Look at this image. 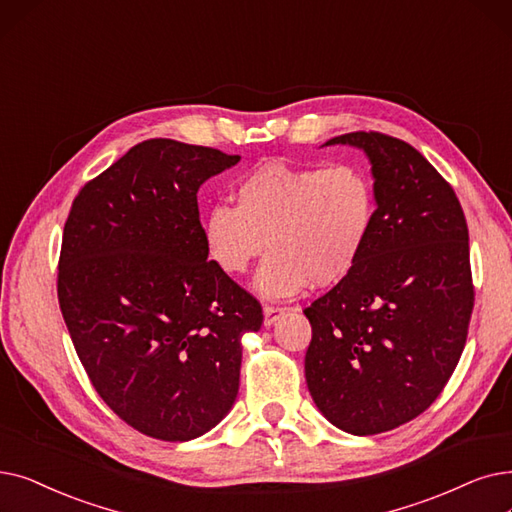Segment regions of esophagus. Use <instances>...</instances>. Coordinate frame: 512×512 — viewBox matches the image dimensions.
I'll return each mask as SVG.
<instances>
[{"mask_svg": "<svg viewBox=\"0 0 512 512\" xmlns=\"http://www.w3.org/2000/svg\"><path fill=\"white\" fill-rule=\"evenodd\" d=\"M282 316H284V307H280V305H265L263 307V324L265 326L276 324Z\"/></svg>", "mask_w": 512, "mask_h": 512, "instance_id": "34e87169", "label": "esophagus"}]
</instances>
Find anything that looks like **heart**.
Here are the masks:
<instances>
[{
    "label": "heart",
    "instance_id": "b5f03b06",
    "mask_svg": "<svg viewBox=\"0 0 512 512\" xmlns=\"http://www.w3.org/2000/svg\"><path fill=\"white\" fill-rule=\"evenodd\" d=\"M234 203L213 205L203 244L219 272L240 276L272 251L255 276L265 299H288L316 282L332 286L358 268L376 224L372 177L360 165L263 163L234 184Z\"/></svg>",
    "mask_w": 512,
    "mask_h": 512
}]
</instances>
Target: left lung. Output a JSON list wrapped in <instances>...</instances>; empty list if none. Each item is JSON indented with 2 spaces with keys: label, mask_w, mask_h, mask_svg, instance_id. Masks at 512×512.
I'll return each instance as SVG.
<instances>
[{
  "label": "left lung",
  "mask_w": 512,
  "mask_h": 512,
  "mask_svg": "<svg viewBox=\"0 0 512 512\" xmlns=\"http://www.w3.org/2000/svg\"><path fill=\"white\" fill-rule=\"evenodd\" d=\"M332 144L366 152L376 224L353 274L303 309L305 381L332 425L376 435L425 412L460 360L475 303L469 228L452 186L408 142L353 131Z\"/></svg>",
  "instance_id": "1"
}]
</instances>
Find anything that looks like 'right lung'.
<instances>
[{
	"label": "right lung",
	"instance_id": "right-lung-1",
	"mask_svg": "<svg viewBox=\"0 0 512 512\" xmlns=\"http://www.w3.org/2000/svg\"><path fill=\"white\" fill-rule=\"evenodd\" d=\"M240 161L146 140L87 182L64 224L58 301L106 406L136 431L201 437L238 393L259 301L207 259L196 192Z\"/></svg>",
	"mask_w": 512,
	"mask_h": 512
}]
</instances>
